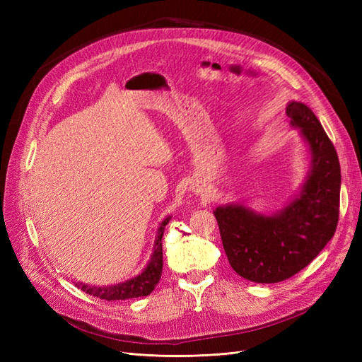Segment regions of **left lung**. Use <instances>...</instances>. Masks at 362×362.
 I'll list each match as a JSON object with an SVG mask.
<instances>
[{"label": "left lung", "instance_id": "1", "mask_svg": "<svg viewBox=\"0 0 362 362\" xmlns=\"http://www.w3.org/2000/svg\"><path fill=\"white\" fill-rule=\"evenodd\" d=\"M286 113L311 154L300 193L270 216L242 204L213 211L229 264L240 276L259 284L286 281L308 266L334 237L339 214L341 172L332 141L308 105L291 101Z\"/></svg>", "mask_w": 362, "mask_h": 362}]
</instances>
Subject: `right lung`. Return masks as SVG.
Wrapping results in <instances>:
<instances>
[{
  "label": "right lung",
  "mask_w": 362,
  "mask_h": 362,
  "mask_svg": "<svg viewBox=\"0 0 362 362\" xmlns=\"http://www.w3.org/2000/svg\"><path fill=\"white\" fill-rule=\"evenodd\" d=\"M170 217H166L161 222L157 238L154 245V252H152L151 259L145 270L137 275L133 279H128L125 282L116 284V286H108V287H92L86 286V284H76V287L86 291L87 294L95 296V298L105 299V300H125V299H133V298H141V296H148L156 288L161 278L163 272V246H161V238L164 228L169 223Z\"/></svg>",
  "instance_id": "obj_1"
}]
</instances>
